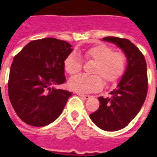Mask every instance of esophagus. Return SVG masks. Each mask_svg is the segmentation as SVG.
<instances>
[{
    "label": "esophagus",
    "mask_w": 157,
    "mask_h": 157,
    "mask_svg": "<svg viewBox=\"0 0 157 157\" xmlns=\"http://www.w3.org/2000/svg\"><path fill=\"white\" fill-rule=\"evenodd\" d=\"M81 98H82L83 99H86V100H87V99H89L90 98H91V96L89 95H84V94H82V93H77Z\"/></svg>",
    "instance_id": "34e87169"
}]
</instances>
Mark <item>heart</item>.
Segmentation results:
<instances>
[{
    "label": "heart",
    "instance_id": "obj_1",
    "mask_svg": "<svg viewBox=\"0 0 157 157\" xmlns=\"http://www.w3.org/2000/svg\"><path fill=\"white\" fill-rule=\"evenodd\" d=\"M83 57L87 61L95 62L92 75H78L69 81V86L75 92L86 93L98 91L102 88V80L105 84L115 83L124 75L126 69V55L104 44L94 45L83 51ZM65 71L74 75L82 71V62L75 53L67 56L64 62Z\"/></svg>",
    "mask_w": 157,
    "mask_h": 157
}]
</instances>
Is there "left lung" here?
I'll use <instances>...</instances> for the list:
<instances>
[{
  "label": "left lung",
  "mask_w": 157,
  "mask_h": 157,
  "mask_svg": "<svg viewBox=\"0 0 157 157\" xmlns=\"http://www.w3.org/2000/svg\"><path fill=\"white\" fill-rule=\"evenodd\" d=\"M121 48L128 59V66L118 87L108 98H98V109L90 114L98 127L106 131H117L124 128L138 114L148 91L147 68L140 50L128 39L106 37Z\"/></svg>",
  "instance_id": "8db88e82"
}]
</instances>
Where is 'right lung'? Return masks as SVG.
<instances>
[{
	"instance_id": "obj_1",
	"label": "right lung",
	"mask_w": 157,
	"mask_h": 157,
	"mask_svg": "<svg viewBox=\"0 0 157 157\" xmlns=\"http://www.w3.org/2000/svg\"><path fill=\"white\" fill-rule=\"evenodd\" d=\"M71 51L67 42L46 38L29 42L15 55L9 74L8 95L24 123L46 126L61 114L72 92L55 86L66 81L64 61Z\"/></svg>"
}]
</instances>
